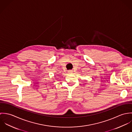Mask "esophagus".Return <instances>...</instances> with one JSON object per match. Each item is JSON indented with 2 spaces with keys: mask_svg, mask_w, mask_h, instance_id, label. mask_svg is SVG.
<instances>
[{
  "mask_svg": "<svg viewBox=\"0 0 132 132\" xmlns=\"http://www.w3.org/2000/svg\"><path fill=\"white\" fill-rule=\"evenodd\" d=\"M72 73H73V71L72 70H70V71H68V73H69V74H71Z\"/></svg>",
  "mask_w": 132,
  "mask_h": 132,
  "instance_id": "obj_1",
  "label": "esophagus"
}]
</instances>
